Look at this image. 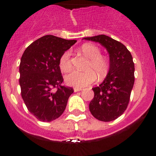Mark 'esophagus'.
<instances>
[{
  "label": "esophagus",
  "instance_id": "34e87169",
  "mask_svg": "<svg viewBox=\"0 0 156 156\" xmlns=\"http://www.w3.org/2000/svg\"><path fill=\"white\" fill-rule=\"evenodd\" d=\"M83 90L82 88H77V87H75V88H74V91H75V92L80 91V90Z\"/></svg>",
  "mask_w": 156,
  "mask_h": 156
}]
</instances>
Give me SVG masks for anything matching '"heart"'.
Segmentation results:
<instances>
[{
	"instance_id": "b5f03b06",
	"label": "heart",
	"mask_w": 156,
	"mask_h": 156,
	"mask_svg": "<svg viewBox=\"0 0 156 156\" xmlns=\"http://www.w3.org/2000/svg\"><path fill=\"white\" fill-rule=\"evenodd\" d=\"M80 50L88 58L89 62L87 63L85 71L71 72L65 77L66 83L75 87H84L91 84L96 80L104 79L108 75L110 64L108 60L101 55V51L97 46L91 44H85L80 48ZM59 67L63 72H69L72 69L71 51H66L59 58Z\"/></svg>"
}]
</instances>
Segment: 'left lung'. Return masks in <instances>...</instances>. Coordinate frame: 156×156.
I'll return each instance as SVG.
<instances>
[{
	"mask_svg": "<svg viewBox=\"0 0 156 156\" xmlns=\"http://www.w3.org/2000/svg\"><path fill=\"white\" fill-rule=\"evenodd\" d=\"M98 42L107 49L110 58L108 75L98 87L92 88L94 97L89 109L94 118L103 122L115 120L127 108L134 83L133 57L122 43L105 35L85 37Z\"/></svg>",
	"mask_w": 156,
	"mask_h": 156,
	"instance_id": "left-lung-1",
	"label": "left lung"
}]
</instances>
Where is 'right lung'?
Masks as SVG:
<instances>
[{"label": "right lung", "instance_id": "obj_1", "mask_svg": "<svg viewBox=\"0 0 156 156\" xmlns=\"http://www.w3.org/2000/svg\"><path fill=\"white\" fill-rule=\"evenodd\" d=\"M46 35L25 50L19 65L21 95L30 113L38 120L51 122L65 111L73 89L63 85L59 58L75 44Z\"/></svg>", "mask_w": 156, "mask_h": 156}]
</instances>
